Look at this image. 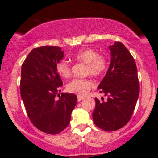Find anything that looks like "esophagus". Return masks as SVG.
Returning <instances> with one entry per match:
<instances>
[{
	"mask_svg": "<svg viewBox=\"0 0 158 158\" xmlns=\"http://www.w3.org/2000/svg\"><path fill=\"white\" fill-rule=\"evenodd\" d=\"M83 99H84V97H81V96H78V97H77L78 102H80V101L83 100Z\"/></svg>",
	"mask_w": 158,
	"mask_h": 158,
	"instance_id": "1",
	"label": "esophagus"
}]
</instances>
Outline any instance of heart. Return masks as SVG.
<instances>
[{"label":"heart","mask_w":158,"mask_h":158,"mask_svg":"<svg viewBox=\"0 0 158 158\" xmlns=\"http://www.w3.org/2000/svg\"><path fill=\"white\" fill-rule=\"evenodd\" d=\"M74 59L86 64V74L93 77H99L106 71L108 66L106 56L99 55L97 50L91 48H84L77 52ZM56 72L63 78H68L70 75V66L66 61L61 60L57 63ZM94 87L93 81L88 79H74L67 85L66 89L69 93L84 96Z\"/></svg>","instance_id":"heart-1"}]
</instances>
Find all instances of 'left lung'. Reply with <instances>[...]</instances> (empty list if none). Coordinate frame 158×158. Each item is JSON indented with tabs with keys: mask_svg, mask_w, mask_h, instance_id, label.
Returning a JSON list of instances; mask_svg holds the SVG:
<instances>
[{
	"mask_svg": "<svg viewBox=\"0 0 158 158\" xmlns=\"http://www.w3.org/2000/svg\"><path fill=\"white\" fill-rule=\"evenodd\" d=\"M109 49V68L98 86L99 92L108 99L102 102L95 98L92 116L97 127L114 131L126 126L131 119L139 97V84L135 61L128 49L119 41Z\"/></svg>",
	"mask_w": 158,
	"mask_h": 158,
	"instance_id": "8db88e82",
	"label": "left lung"
}]
</instances>
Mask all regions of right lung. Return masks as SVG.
Wrapping results in <instances>:
<instances>
[{"label":"right lung","instance_id":"right-lung-1","mask_svg":"<svg viewBox=\"0 0 158 158\" xmlns=\"http://www.w3.org/2000/svg\"><path fill=\"white\" fill-rule=\"evenodd\" d=\"M64 57L59 47L43 46L31 50L21 67V96L34 126L50 135L60 133L68 126L77 102L73 94L55 97L63 83L56 64Z\"/></svg>","mask_w":158,"mask_h":158}]
</instances>
